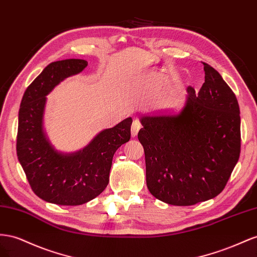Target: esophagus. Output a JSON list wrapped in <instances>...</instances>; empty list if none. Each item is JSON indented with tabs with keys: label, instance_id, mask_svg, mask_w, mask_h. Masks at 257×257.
<instances>
[{
	"label": "esophagus",
	"instance_id": "esophagus-1",
	"mask_svg": "<svg viewBox=\"0 0 257 257\" xmlns=\"http://www.w3.org/2000/svg\"><path fill=\"white\" fill-rule=\"evenodd\" d=\"M140 129H141L140 123H139L137 120H135L133 122V124H131V136H133L134 138L137 137L138 134H139V131H140Z\"/></svg>",
	"mask_w": 257,
	"mask_h": 257
}]
</instances>
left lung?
I'll return each instance as SVG.
<instances>
[{
	"mask_svg": "<svg viewBox=\"0 0 257 257\" xmlns=\"http://www.w3.org/2000/svg\"><path fill=\"white\" fill-rule=\"evenodd\" d=\"M202 63L206 76L198 94L188 87L178 111L140 117L146 185L173 206H193L222 193L240 156L236 94L215 69Z\"/></svg>",
	"mask_w": 257,
	"mask_h": 257,
	"instance_id": "left-lung-1",
	"label": "left lung"
}]
</instances>
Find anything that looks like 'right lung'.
Returning <instances> with one entry per match:
<instances>
[{"label":"right lung","instance_id":"add662e5","mask_svg":"<svg viewBox=\"0 0 257 257\" xmlns=\"http://www.w3.org/2000/svg\"><path fill=\"white\" fill-rule=\"evenodd\" d=\"M82 59L49 63L26 89L18 116L17 156L33 193L60 206H78L99 196L108 184L117 149L130 140L128 117L105 129L82 151L64 155L56 152L43 133L46 94L65 77L87 67Z\"/></svg>","mask_w":257,"mask_h":257}]
</instances>
